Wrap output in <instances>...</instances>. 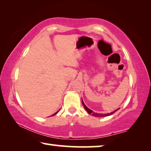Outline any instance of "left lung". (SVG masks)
<instances>
[{"label":"left lung","mask_w":151,"mask_h":151,"mask_svg":"<svg viewBox=\"0 0 151 151\" xmlns=\"http://www.w3.org/2000/svg\"><path fill=\"white\" fill-rule=\"evenodd\" d=\"M82 103H83V106L85 107V110H86V111H87V112H88V114H92V115H93V116H96V117H103V116H107L111 115V114H113V113H114V112H115L116 111H118V110L120 109V108H119L118 109H116V110H114V111L113 112H110V113H106V114L97 113V112H93V111H92V110L89 109L88 108V107L85 105V103H84L83 101V99H82Z\"/></svg>","instance_id":"1"}]
</instances>
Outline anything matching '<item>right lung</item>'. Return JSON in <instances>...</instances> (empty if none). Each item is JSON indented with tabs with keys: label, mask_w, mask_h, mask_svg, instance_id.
<instances>
[{
	"label": "right lung",
	"mask_w": 151,
	"mask_h": 151,
	"mask_svg": "<svg viewBox=\"0 0 151 151\" xmlns=\"http://www.w3.org/2000/svg\"><path fill=\"white\" fill-rule=\"evenodd\" d=\"M58 111H57V112H55V114H52V115H51V116H53V115H55V114H57V112H58Z\"/></svg>",
	"instance_id": "1"
}]
</instances>
